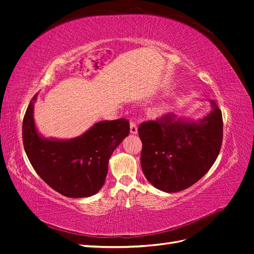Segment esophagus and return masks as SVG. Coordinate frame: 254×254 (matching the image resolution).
Here are the masks:
<instances>
[{
	"mask_svg": "<svg viewBox=\"0 0 254 254\" xmlns=\"http://www.w3.org/2000/svg\"><path fill=\"white\" fill-rule=\"evenodd\" d=\"M130 133L136 134L137 133V127L134 123H130Z\"/></svg>",
	"mask_w": 254,
	"mask_h": 254,
	"instance_id": "1",
	"label": "esophagus"
}]
</instances>
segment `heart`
<instances>
[{
	"instance_id": "1",
	"label": "heart",
	"mask_w": 254,
	"mask_h": 254,
	"mask_svg": "<svg viewBox=\"0 0 254 254\" xmlns=\"http://www.w3.org/2000/svg\"><path fill=\"white\" fill-rule=\"evenodd\" d=\"M167 110V106L166 105H163V106H161L160 108L158 109V112H160V113H163V112H165Z\"/></svg>"
}]
</instances>
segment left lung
Listing matches in <instances>:
<instances>
[{
  "label": "left lung",
  "mask_w": 254,
  "mask_h": 254,
  "mask_svg": "<svg viewBox=\"0 0 254 254\" xmlns=\"http://www.w3.org/2000/svg\"><path fill=\"white\" fill-rule=\"evenodd\" d=\"M198 120L168 113L140 125L141 166L146 179L165 193L193 186L209 172L222 143V115L216 102Z\"/></svg>",
  "instance_id": "1"
}]
</instances>
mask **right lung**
I'll return each mask as SVG.
<instances>
[{"mask_svg":"<svg viewBox=\"0 0 254 254\" xmlns=\"http://www.w3.org/2000/svg\"><path fill=\"white\" fill-rule=\"evenodd\" d=\"M30 101L23 119V145L34 170L61 195L71 198L93 196L101 190L114 149L129 134V122L101 121L73 139L45 137L38 130Z\"/></svg>","mask_w":254,"mask_h":254,"instance_id":"right-lung-1","label":"right lung"}]
</instances>
